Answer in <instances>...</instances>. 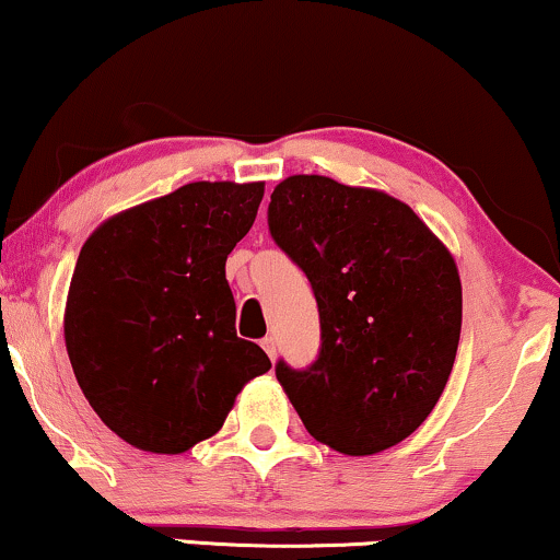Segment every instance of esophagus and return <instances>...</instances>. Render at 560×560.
I'll use <instances>...</instances> for the list:
<instances>
[{
    "mask_svg": "<svg viewBox=\"0 0 560 560\" xmlns=\"http://www.w3.org/2000/svg\"><path fill=\"white\" fill-rule=\"evenodd\" d=\"M260 346H264V351L268 353V357H271V362H273V359H276V338L266 336L264 341H260Z\"/></svg>",
    "mask_w": 560,
    "mask_h": 560,
    "instance_id": "obj_1",
    "label": "esophagus"
}]
</instances>
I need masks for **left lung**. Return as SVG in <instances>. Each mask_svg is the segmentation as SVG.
<instances>
[{
    "label": "left lung",
    "mask_w": 560,
    "mask_h": 560,
    "mask_svg": "<svg viewBox=\"0 0 560 560\" xmlns=\"http://www.w3.org/2000/svg\"><path fill=\"white\" fill-rule=\"evenodd\" d=\"M268 232L307 276L320 313L315 362H276L304 429L343 455L402 442L455 364L463 287L450 250L398 198L323 175L273 188Z\"/></svg>",
    "instance_id": "8db88e82"
}]
</instances>
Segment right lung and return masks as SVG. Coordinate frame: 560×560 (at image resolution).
<instances>
[{
	"mask_svg": "<svg viewBox=\"0 0 560 560\" xmlns=\"http://www.w3.org/2000/svg\"><path fill=\"white\" fill-rule=\"evenodd\" d=\"M264 183H188L92 232L63 338L84 398L124 442L178 455L222 429L247 380L271 370L235 330L224 264Z\"/></svg>",
	"mask_w": 560,
	"mask_h": 560,
	"instance_id": "1",
	"label": "right lung"
}]
</instances>
